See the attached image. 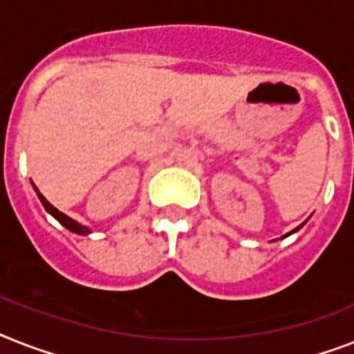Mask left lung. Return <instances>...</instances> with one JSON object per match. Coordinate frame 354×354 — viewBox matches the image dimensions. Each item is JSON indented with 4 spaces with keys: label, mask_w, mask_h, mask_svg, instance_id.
<instances>
[{
    "label": "left lung",
    "mask_w": 354,
    "mask_h": 354,
    "mask_svg": "<svg viewBox=\"0 0 354 354\" xmlns=\"http://www.w3.org/2000/svg\"><path fill=\"white\" fill-rule=\"evenodd\" d=\"M300 227H301V225H300ZM300 227H297V229H295V231H291V232H289V234H292V232H297L298 229H300Z\"/></svg>",
    "instance_id": "obj_1"
}]
</instances>
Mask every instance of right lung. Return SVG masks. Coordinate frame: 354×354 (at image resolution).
Instances as JSON below:
<instances>
[{"label": "right lung", "mask_w": 354, "mask_h": 354, "mask_svg": "<svg viewBox=\"0 0 354 354\" xmlns=\"http://www.w3.org/2000/svg\"><path fill=\"white\" fill-rule=\"evenodd\" d=\"M37 196H39V200H41V203H43V207H45V209H47V212H50V214H53L54 218H56L57 222L62 223L63 227H67L68 231H73V232H76V234H88V229L85 225H80V223L77 222H74L73 218H68L67 214H63V212H59L56 209V207L54 205H50V203L47 202V198L43 196L41 192H37Z\"/></svg>", "instance_id": "right-lung-1"}]
</instances>
